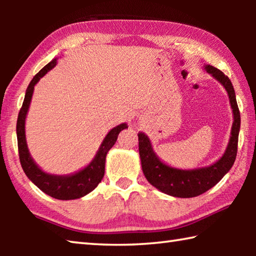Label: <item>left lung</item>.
<instances>
[{"instance_id":"obj_1","label":"left lung","mask_w":256,"mask_h":256,"mask_svg":"<svg viewBox=\"0 0 256 256\" xmlns=\"http://www.w3.org/2000/svg\"><path fill=\"white\" fill-rule=\"evenodd\" d=\"M206 70L226 88L234 112L232 136L228 148L218 162L209 167L198 168V170H176L160 162L151 148L148 136L142 132L138 133V152H140L142 170L146 178L154 188L172 196L194 198L206 192L230 170L237 156L240 112L236 102L235 90H234L232 81L227 76L224 74V72L212 66H206Z\"/></svg>"}]
</instances>
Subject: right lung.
<instances>
[{
  "mask_svg": "<svg viewBox=\"0 0 256 256\" xmlns=\"http://www.w3.org/2000/svg\"><path fill=\"white\" fill-rule=\"evenodd\" d=\"M56 66V60H52L46 66L37 73L30 81L27 90H26L24 100L22 107L19 112L18 120H16V138H18V150H19V159L21 167L27 175L28 178L46 193L58 200H74L86 196L92 192V190L97 188V185L100 183L104 174H105V160L106 154L112 146L115 144L120 132L124 128H128V125L123 123L118 126L110 130L106 138H104L102 144L99 148L96 157L90 162L89 166H86L84 170L78 172L76 174L70 176H55L50 175L42 172L36 164L34 162L29 154V151L26 144L24 136V120L27 116V112L32 100L34 86L37 84L42 76H44L47 71L53 68Z\"/></svg>",
  "mask_w": 256,
  "mask_h": 256,
  "instance_id": "1",
  "label": "right lung"
}]
</instances>
